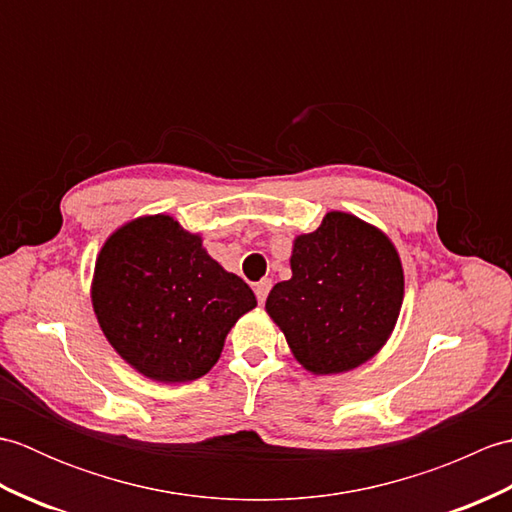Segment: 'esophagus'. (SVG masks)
<instances>
[{
	"label": "esophagus",
	"mask_w": 512,
	"mask_h": 512,
	"mask_svg": "<svg viewBox=\"0 0 512 512\" xmlns=\"http://www.w3.org/2000/svg\"><path fill=\"white\" fill-rule=\"evenodd\" d=\"M270 288H273V281H270V279L259 281V284L255 286V295H257V301L262 303V306H264V303H266V297H268Z\"/></svg>",
	"instance_id": "34e87169"
}]
</instances>
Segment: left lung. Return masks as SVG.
Listing matches in <instances>:
<instances>
[{
    "label": "left lung",
    "instance_id": "left-lung-1",
    "mask_svg": "<svg viewBox=\"0 0 512 512\" xmlns=\"http://www.w3.org/2000/svg\"><path fill=\"white\" fill-rule=\"evenodd\" d=\"M290 270L270 290L266 312L303 369L343 374L383 350L405 299V273L387 233L330 211L317 231L295 237Z\"/></svg>",
    "mask_w": 512,
    "mask_h": 512
}]
</instances>
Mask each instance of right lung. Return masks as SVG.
Instances as JSON below:
<instances>
[{"mask_svg":"<svg viewBox=\"0 0 512 512\" xmlns=\"http://www.w3.org/2000/svg\"><path fill=\"white\" fill-rule=\"evenodd\" d=\"M90 297L116 354L165 385L209 374L226 334L257 306L246 281L206 253L202 235L167 213L134 217L105 239Z\"/></svg>","mask_w":512,"mask_h":512,"instance_id":"add662e5","label":"right lung"}]
</instances>
